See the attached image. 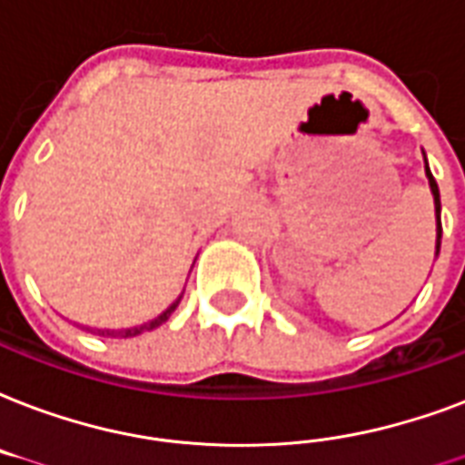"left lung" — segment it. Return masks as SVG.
I'll list each match as a JSON object with an SVG mask.
<instances>
[{
  "mask_svg": "<svg viewBox=\"0 0 465 465\" xmlns=\"http://www.w3.org/2000/svg\"><path fill=\"white\" fill-rule=\"evenodd\" d=\"M427 176H430L431 193H434V208H437V252H439V244H441V201H439V186L437 182H434V176H431L430 167H427Z\"/></svg>",
  "mask_w": 465,
  "mask_h": 465,
  "instance_id": "obj_1",
  "label": "left lung"
}]
</instances>
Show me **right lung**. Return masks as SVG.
Segmentation results:
<instances>
[{
    "label": "right lung",
    "mask_w": 465,
    "mask_h": 465,
    "mask_svg": "<svg viewBox=\"0 0 465 465\" xmlns=\"http://www.w3.org/2000/svg\"><path fill=\"white\" fill-rule=\"evenodd\" d=\"M179 301H182V296L176 298L174 303L169 305L167 311L162 312V315H157L154 320H150V322H145V325H138V327H131V330H118V332H111V330H99V334H109V337H135V334H143L147 332V330H154V327H160L162 322H167L169 315L176 311V305H179Z\"/></svg>",
    "instance_id": "1"
}]
</instances>
